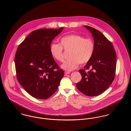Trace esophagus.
<instances>
[{
	"label": "esophagus",
	"mask_w": 131,
	"mask_h": 131,
	"mask_svg": "<svg viewBox=\"0 0 131 131\" xmlns=\"http://www.w3.org/2000/svg\"><path fill=\"white\" fill-rule=\"evenodd\" d=\"M64 74H65V75H67L70 74V72H66Z\"/></svg>",
	"instance_id": "esophagus-1"
}]
</instances>
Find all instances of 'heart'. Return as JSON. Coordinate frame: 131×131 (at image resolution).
<instances>
[{"label": "heart", "mask_w": 131, "mask_h": 131, "mask_svg": "<svg viewBox=\"0 0 131 131\" xmlns=\"http://www.w3.org/2000/svg\"><path fill=\"white\" fill-rule=\"evenodd\" d=\"M95 45L93 40L77 34H71L60 39V44L52 43L50 46V52L52 56L58 61L63 60V48L71 49L70 59L64 61L61 68L66 71H72L77 69L80 63L88 62L93 56Z\"/></svg>", "instance_id": "1"}]
</instances>
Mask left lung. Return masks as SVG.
Listing matches in <instances>:
<instances>
[{"label": "left lung", "mask_w": 131, "mask_h": 131, "mask_svg": "<svg viewBox=\"0 0 131 131\" xmlns=\"http://www.w3.org/2000/svg\"><path fill=\"white\" fill-rule=\"evenodd\" d=\"M84 27L92 34L95 48L90 60L84 69L79 70L82 79L76 87L87 96H96L112 85L115 77L116 56L112 43L102 33L92 27ZM89 68L90 70L85 71Z\"/></svg>", "instance_id": "left-lung-1"}]
</instances>
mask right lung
I'll list each match as a JSON object with an SVG mask.
<instances>
[{"instance_id":"obj_1","label":"right lung","mask_w":131,"mask_h":131,"mask_svg":"<svg viewBox=\"0 0 131 131\" xmlns=\"http://www.w3.org/2000/svg\"><path fill=\"white\" fill-rule=\"evenodd\" d=\"M63 29L33 31L17 49L15 62L18 81L34 98H49L57 90L64 75L50 52L52 41Z\"/></svg>"}]
</instances>
